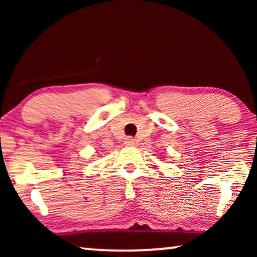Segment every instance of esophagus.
Returning a JSON list of instances; mask_svg holds the SVG:
<instances>
[{"instance_id": "34e87169", "label": "esophagus", "mask_w": 257, "mask_h": 257, "mask_svg": "<svg viewBox=\"0 0 257 257\" xmlns=\"http://www.w3.org/2000/svg\"><path fill=\"white\" fill-rule=\"evenodd\" d=\"M135 139L133 138H131V137H127V138L125 139V144L126 145H130V146H132V145H135Z\"/></svg>"}]
</instances>
